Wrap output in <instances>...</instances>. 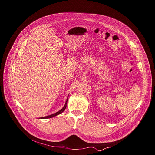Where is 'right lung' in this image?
<instances>
[{
	"label": "right lung",
	"instance_id": "obj_1",
	"mask_svg": "<svg viewBox=\"0 0 155 155\" xmlns=\"http://www.w3.org/2000/svg\"><path fill=\"white\" fill-rule=\"evenodd\" d=\"M67 101H68V99H67V100H66V103H65L64 107H63V108H62L61 110H59V111H58L57 113H54V114H52V115H49V116H47V117H42V118H43V119H44V118H52V117H55V116H57V115H59L60 113H63V112L65 110L66 107Z\"/></svg>",
	"mask_w": 155,
	"mask_h": 155
}]
</instances>
